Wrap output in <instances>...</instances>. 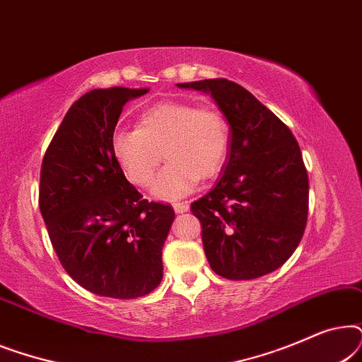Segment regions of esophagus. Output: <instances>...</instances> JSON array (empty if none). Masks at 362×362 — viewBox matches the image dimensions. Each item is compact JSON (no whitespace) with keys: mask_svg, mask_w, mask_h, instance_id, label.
I'll use <instances>...</instances> for the list:
<instances>
[{"mask_svg":"<svg viewBox=\"0 0 362 362\" xmlns=\"http://www.w3.org/2000/svg\"><path fill=\"white\" fill-rule=\"evenodd\" d=\"M173 209L177 214H182V212H187V209H189V204L187 202H173Z\"/></svg>","mask_w":362,"mask_h":362,"instance_id":"obj_1","label":"esophagus"}]
</instances>
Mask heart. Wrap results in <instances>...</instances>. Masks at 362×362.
<instances>
[{
  "instance_id": "b5f03b06",
  "label": "heart",
  "mask_w": 362,
  "mask_h": 362,
  "mask_svg": "<svg viewBox=\"0 0 362 362\" xmlns=\"http://www.w3.org/2000/svg\"><path fill=\"white\" fill-rule=\"evenodd\" d=\"M110 150L127 180L138 187L151 185L165 156L168 165L153 192L160 199H176L222 170L230 151V125L214 107L163 102L141 113L135 130L113 133Z\"/></svg>"
}]
</instances>
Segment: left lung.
Returning a JSON list of instances; mask_svg holds the SVG:
<instances>
[{"instance_id": "left-lung-1", "label": "left lung", "mask_w": 362, "mask_h": 362, "mask_svg": "<svg viewBox=\"0 0 362 362\" xmlns=\"http://www.w3.org/2000/svg\"><path fill=\"white\" fill-rule=\"evenodd\" d=\"M214 98L230 125V151L217 185L191 204L211 269L252 280L285 264L308 217V175L290 128L227 78L177 83Z\"/></svg>"}]
</instances>
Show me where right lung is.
Returning a JSON list of instances; mask_svg holds the SVG:
<instances>
[{
  "label": "right lung",
  "instance_id": "1",
  "mask_svg": "<svg viewBox=\"0 0 362 362\" xmlns=\"http://www.w3.org/2000/svg\"><path fill=\"white\" fill-rule=\"evenodd\" d=\"M148 88H95L72 103L41 166L39 209L69 275L108 298L145 296L163 279L171 206L148 202L113 160L123 105Z\"/></svg>",
  "mask_w": 362,
  "mask_h": 362
}]
</instances>
